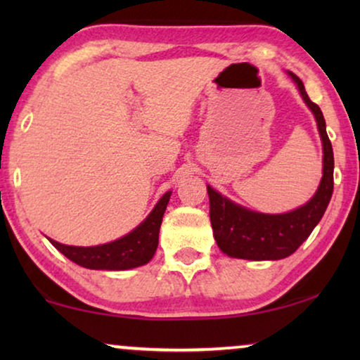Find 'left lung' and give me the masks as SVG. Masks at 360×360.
I'll use <instances>...</instances> for the list:
<instances>
[{
	"label": "left lung",
	"instance_id": "1",
	"mask_svg": "<svg viewBox=\"0 0 360 360\" xmlns=\"http://www.w3.org/2000/svg\"><path fill=\"white\" fill-rule=\"evenodd\" d=\"M287 73L297 85L304 105L309 108L316 120L323 144L321 181L311 200L297 210L280 214L252 211L226 198L210 185L206 186L210 196L211 228L216 244L229 257L245 260H280L288 257L316 228L331 200L334 155L326 132V122L319 106L308 98L303 82L295 73Z\"/></svg>",
	"mask_w": 360,
	"mask_h": 360
}]
</instances>
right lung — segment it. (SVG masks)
Returning <instances> with one entry per match:
<instances>
[{
    "label": "right lung",
    "instance_id": "add662e5",
    "mask_svg": "<svg viewBox=\"0 0 360 360\" xmlns=\"http://www.w3.org/2000/svg\"><path fill=\"white\" fill-rule=\"evenodd\" d=\"M170 195L172 191L162 195L154 210L139 226H136L131 233L116 240H111V243L82 248V245L60 244L53 239L49 240L67 259L85 269L129 270L141 267L154 257L157 245H159V231Z\"/></svg>",
    "mask_w": 360,
    "mask_h": 360
}]
</instances>
